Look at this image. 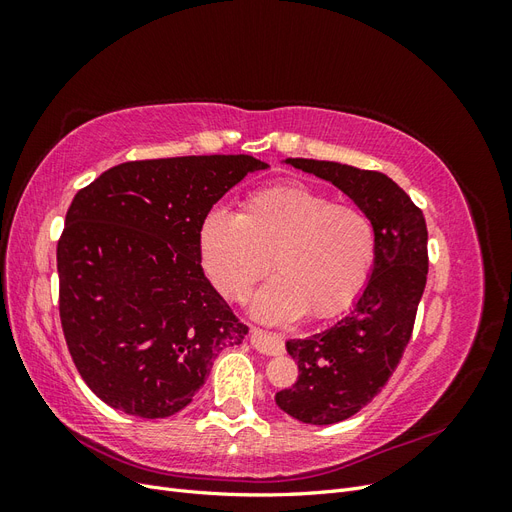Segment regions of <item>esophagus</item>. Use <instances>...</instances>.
Masks as SVG:
<instances>
[{"label": "esophagus", "mask_w": 512, "mask_h": 512, "mask_svg": "<svg viewBox=\"0 0 512 512\" xmlns=\"http://www.w3.org/2000/svg\"><path fill=\"white\" fill-rule=\"evenodd\" d=\"M250 342L262 354L275 356V354H282L284 352V342H282L280 335L269 333V331H262V329H256V327L250 331Z\"/></svg>", "instance_id": "34e87169"}]
</instances>
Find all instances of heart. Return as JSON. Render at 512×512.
Segmentation results:
<instances>
[{"mask_svg": "<svg viewBox=\"0 0 512 512\" xmlns=\"http://www.w3.org/2000/svg\"><path fill=\"white\" fill-rule=\"evenodd\" d=\"M203 265L226 299L243 301L271 269L254 314L286 322L307 312L333 318L361 297L376 260V228L354 203H333L312 185L286 181L252 192L239 215L207 213L200 226Z\"/></svg>", "mask_w": 512, "mask_h": 512, "instance_id": "b5f03b06", "label": "heart"}]
</instances>
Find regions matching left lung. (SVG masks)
Wrapping results in <instances>:
<instances>
[{
  "label": "left lung",
  "mask_w": 512,
  "mask_h": 512,
  "mask_svg": "<svg viewBox=\"0 0 512 512\" xmlns=\"http://www.w3.org/2000/svg\"><path fill=\"white\" fill-rule=\"evenodd\" d=\"M286 162L337 185L376 228L374 271L352 312L327 331L286 342L299 378L275 395V404L301 423L331 425L367 406L404 356L427 284V224L410 196L378 170Z\"/></svg>",
  "instance_id": "left-lung-1"
}]
</instances>
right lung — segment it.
Segmentation results:
<instances>
[{"label":"right lung","mask_w":512,"mask_h":512,"mask_svg":"<svg viewBox=\"0 0 512 512\" xmlns=\"http://www.w3.org/2000/svg\"><path fill=\"white\" fill-rule=\"evenodd\" d=\"M252 156L123 162L79 190L57 241L59 318L104 404L166 418L190 404L245 324L200 265V226Z\"/></svg>","instance_id":"obj_1"}]
</instances>
